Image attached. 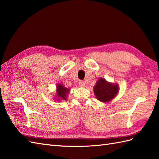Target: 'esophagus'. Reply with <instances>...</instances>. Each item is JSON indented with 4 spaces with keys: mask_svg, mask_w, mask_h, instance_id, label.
Instances as JSON below:
<instances>
[{
    "mask_svg": "<svg viewBox=\"0 0 159 159\" xmlns=\"http://www.w3.org/2000/svg\"><path fill=\"white\" fill-rule=\"evenodd\" d=\"M79 86L80 87L84 88V87H85L86 84H85V82H84V81H80V82H79Z\"/></svg>",
    "mask_w": 159,
    "mask_h": 159,
    "instance_id": "esophagus-1",
    "label": "esophagus"
}]
</instances>
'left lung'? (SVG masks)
Listing matches in <instances>:
<instances>
[{
    "label": "left lung",
    "mask_w": 159,
    "mask_h": 159,
    "mask_svg": "<svg viewBox=\"0 0 159 159\" xmlns=\"http://www.w3.org/2000/svg\"><path fill=\"white\" fill-rule=\"evenodd\" d=\"M118 85L107 82L104 78L98 80L94 86V93L97 99L103 103L109 102L118 93Z\"/></svg>",
    "instance_id": "left-lung-1"
}]
</instances>
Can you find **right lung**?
I'll return each instance as SVG.
<instances>
[{
	"label": "right lung",
	"instance_id": "add662e5",
	"mask_svg": "<svg viewBox=\"0 0 159 159\" xmlns=\"http://www.w3.org/2000/svg\"><path fill=\"white\" fill-rule=\"evenodd\" d=\"M56 101H62V100H66V96H67V94L69 92V89L65 87L62 84H58L57 88H56Z\"/></svg>",
	"mask_w": 159,
	"mask_h": 159
}]
</instances>
